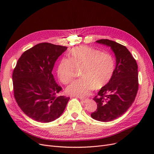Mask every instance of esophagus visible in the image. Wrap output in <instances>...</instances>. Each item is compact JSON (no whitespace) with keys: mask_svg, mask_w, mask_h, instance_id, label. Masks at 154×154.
Listing matches in <instances>:
<instances>
[{"mask_svg":"<svg viewBox=\"0 0 154 154\" xmlns=\"http://www.w3.org/2000/svg\"><path fill=\"white\" fill-rule=\"evenodd\" d=\"M80 100L83 102V103H87V101H88V99H86V98H82V97H80Z\"/></svg>","mask_w":154,"mask_h":154,"instance_id":"34e87169","label":"esophagus"}]
</instances>
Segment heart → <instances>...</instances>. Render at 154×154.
Segmentation results:
<instances>
[{
    "instance_id": "b5f03b06",
    "label": "heart",
    "mask_w": 154,
    "mask_h": 154,
    "mask_svg": "<svg viewBox=\"0 0 154 154\" xmlns=\"http://www.w3.org/2000/svg\"><path fill=\"white\" fill-rule=\"evenodd\" d=\"M115 70L113 57L86 45H80L69 51L68 59L58 64L57 74L60 81L67 84L80 71L82 80L69 85L66 92L72 96L85 97L92 90L100 89L111 80Z\"/></svg>"
}]
</instances>
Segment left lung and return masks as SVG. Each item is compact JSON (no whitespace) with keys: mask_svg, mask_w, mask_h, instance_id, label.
<instances>
[{"mask_svg":"<svg viewBox=\"0 0 154 154\" xmlns=\"http://www.w3.org/2000/svg\"><path fill=\"white\" fill-rule=\"evenodd\" d=\"M96 42L110 47L116 56L113 76L93 98L97 106L91 114L94 119L109 122L125 113L136 98L139 86L137 64L125 46L108 39Z\"/></svg>","mask_w":154,"mask_h":154,"instance_id":"8db88e82","label":"left lung"}]
</instances>
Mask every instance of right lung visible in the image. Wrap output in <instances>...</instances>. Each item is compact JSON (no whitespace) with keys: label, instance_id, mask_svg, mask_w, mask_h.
Wrapping results in <instances>:
<instances>
[{"label":"right lung","instance_id":"add662e5","mask_svg":"<svg viewBox=\"0 0 154 154\" xmlns=\"http://www.w3.org/2000/svg\"><path fill=\"white\" fill-rule=\"evenodd\" d=\"M67 49L38 44L21 55L13 70L14 97L24 113L36 122L49 123L58 118L70 99L57 96L62 88L52 74L55 62Z\"/></svg>","mask_w":154,"mask_h":154}]
</instances>
